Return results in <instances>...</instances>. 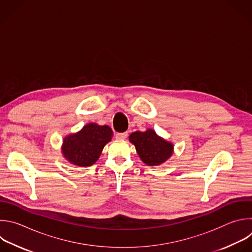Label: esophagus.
I'll return each mask as SVG.
<instances>
[{"label": "esophagus", "instance_id": "esophagus-1", "mask_svg": "<svg viewBox=\"0 0 252 252\" xmlns=\"http://www.w3.org/2000/svg\"><path fill=\"white\" fill-rule=\"evenodd\" d=\"M126 136H127V132L126 131H125V132H118L116 134V138L117 139H125V138H126Z\"/></svg>", "mask_w": 252, "mask_h": 252}]
</instances>
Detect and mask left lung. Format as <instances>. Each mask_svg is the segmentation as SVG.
<instances>
[{"label": "left lung", "mask_w": 252, "mask_h": 252, "mask_svg": "<svg viewBox=\"0 0 252 252\" xmlns=\"http://www.w3.org/2000/svg\"><path fill=\"white\" fill-rule=\"evenodd\" d=\"M129 141L134 144L140 159L149 166L160 165L172 155L173 144L165 141L152 129L132 132Z\"/></svg>", "instance_id": "obj_1"}]
</instances>
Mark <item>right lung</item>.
I'll list each match as a JSON object with an SVG mask.
<instances>
[{
    "label": "right lung",
    "mask_w": 252,
    "mask_h": 252,
    "mask_svg": "<svg viewBox=\"0 0 252 252\" xmlns=\"http://www.w3.org/2000/svg\"><path fill=\"white\" fill-rule=\"evenodd\" d=\"M112 135L110 126L88 124L79 132L64 138L63 155L72 164L91 166L100 157L104 146L111 141Z\"/></svg>",
    "instance_id": "right-lung-1"
}]
</instances>
